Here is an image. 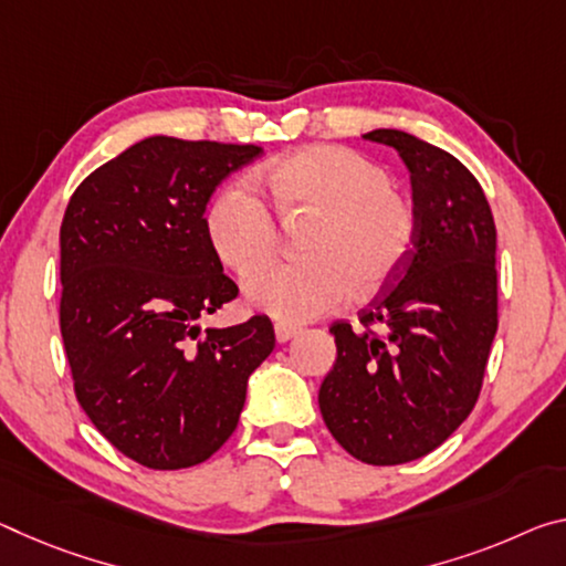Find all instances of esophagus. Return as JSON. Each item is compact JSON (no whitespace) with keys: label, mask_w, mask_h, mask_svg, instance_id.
<instances>
[{"label":"esophagus","mask_w":566,"mask_h":566,"mask_svg":"<svg viewBox=\"0 0 566 566\" xmlns=\"http://www.w3.org/2000/svg\"><path fill=\"white\" fill-rule=\"evenodd\" d=\"M274 335H276V343H290L292 337L300 335V327L290 325V322H276Z\"/></svg>","instance_id":"34e87169"}]
</instances>
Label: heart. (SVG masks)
<instances>
[{"mask_svg": "<svg viewBox=\"0 0 566 566\" xmlns=\"http://www.w3.org/2000/svg\"><path fill=\"white\" fill-rule=\"evenodd\" d=\"M259 191L284 219H315L300 264H266L244 282L249 307L282 322H307L343 304L353 290L373 294L396 276L416 239V211L390 188V174L343 146H307L274 160ZM206 229L219 259L239 274L266 262L276 223L247 186L213 199Z\"/></svg>", "mask_w": 566, "mask_h": 566, "instance_id": "1", "label": "heart"}]
</instances>
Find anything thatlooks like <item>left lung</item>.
<instances>
[{
	"mask_svg": "<svg viewBox=\"0 0 566 566\" xmlns=\"http://www.w3.org/2000/svg\"><path fill=\"white\" fill-rule=\"evenodd\" d=\"M410 174L416 239L400 272L360 312L329 327L337 360L319 388L335 441L357 461L396 465L441 446L479 400L496 337V227L459 158L378 128Z\"/></svg>",
	"mask_w": 566,
	"mask_h": 566,
	"instance_id": "left-lung-1",
	"label": "left lung"
}]
</instances>
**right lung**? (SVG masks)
<instances>
[{
    "instance_id": "obj_1",
    "label": "right lung",
    "mask_w": 566,
    "mask_h": 566,
    "mask_svg": "<svg viewBox=\"0 0 566 566\" xmlns=\"http://www.w3.org/2000/svg\"><path fill=\"white\" fill-rule=\"evenodd\" d=\"M264 150L154 136L77 186L60 227V332L77 402L120 453L158 471L211 459L274 349L269 317L206 327L239 294L206 206Z\"/></svg>"
}]
</instances>
